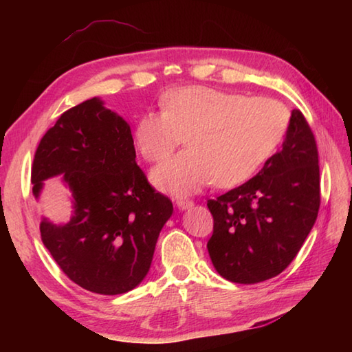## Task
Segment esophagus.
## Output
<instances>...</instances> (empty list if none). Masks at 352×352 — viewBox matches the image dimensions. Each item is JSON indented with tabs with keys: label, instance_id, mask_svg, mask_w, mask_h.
<instances>
[{
	"label": "esophagus",
	"instance_id": "obj_1",
	"mask_svg": "<svg viewBox=\"0 0 352 352\" xmlns=\"http://www.w3.org/2000/svg\"><path fill=\"white\" fill-rule=\"evenodd\" d=\"M175 204L178 206V208H182V210H186V208H190L193 206V201H190L188 198H177Z\"/></svg>",
	"mask_w": 352,
	"mask_h": 352
}]
</instances>
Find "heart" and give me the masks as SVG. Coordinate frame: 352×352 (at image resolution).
I'll list each match as a JSON object with an SVG mask.
<instances>
[{"mask_svg":"<svg viewBox=\"0 0 352 352\" xmlns=\"http://www.w3.org/2000/svg\"><path fill=\"white\" fill-rule=\"evenodd\" d=\"M162 111H146L134 129V145L157 166L153 183L172 193L197 192L214 182L219 188L245 183L283 142L289 113L280 101L246 96L208 86L177 87L163 95Z\"/></svg>","mask_w":352,"mask_h":352,"instance_id":"obj_1","label":"heart"}]
</instances>
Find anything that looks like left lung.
I'll return each mask as SVG.
<instances>
[{
	"label": "left lung",
	"instance_id": "left-lung-1",
	"mask_svg": "<svg viewBox=\"0 0 352 352\" xmlns=\"http://www.w3.org/2000/svg\"><path fill=\"white\" fill-rule=\"evenodd\" d=\"M319 206L316 140L307 119L295 109L283 148L269 157L263 169L207 201L213 216L207 250L216 271L241 284L281 274L315 226Z\"/></svg>",
	"mask_w": 352,
	"mask_h": 352
}]
</instances>
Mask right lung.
I'll list each match as a JSON object with an SVG mask.
<instances>
[{
  "label": "right lung",
  "mask_w": 352,
  "mask_h": 352,
  "mask_svg": "<svg viewBox=\"0 0 352 352\" xmlns=\"http://www.w3.org/2000/svg\"><path fill=\"white\" fill-rule=\"evenodd\" d=\"M63 174L72 219L41 222V237L71 281L100 295L134 289L151 266L157 237L174 207L136 163L130 125L98 98L66 110L34 153L32 183Z\"/></svg>",
  "instance_id": "1"
}]
</instances>
